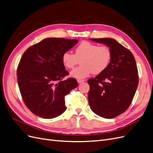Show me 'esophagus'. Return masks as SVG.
Instances as JSON below:
<instances>
[{
  "mask_svg": "<svg viewBox=\"0 0 153 153\" xmlns=\"http://www.w3.org/2000/svg\"><path fill=\"white\" fill-rule=\"evenodd\" d=\"M77 81L78 83H81V82L85 81V80H83V79H77Z\"/></svg>",
  "mask_w": 153,
  "mask_h": 153,
  "instance_id": "34e87169",
  "label": "esophagus"
}]
</instances>
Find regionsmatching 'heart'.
<instances>
[{"instance_id":"heart-1","label":"heart","mask_w":153,"mask_h":153,"mask_svg":"<svg viewBox=\"0 0 153 153\" xmlns=\"http://www.w3.org/2000/svg\"><path fill=\"white\" fill-rule=\"evenodd\" d=\"M112 53L106 46H99L89 41H83L76 47L75 53L66 51L62 55L63 65L68 69L74 67L79 61L81 65L71 72V76L83 79L93 72L99 74L105 71L112 60Z\"/></svg>"}]
</instances>
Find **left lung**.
Instances as JSON below:
<instances>
[{
    "label": "left lung",
    "instance_id": "1",
    "mask_svg": "<svg viewBox=\"0 0 153 153\" xmlns=\"http://www.w3.org/2000/svg\"><path fill=\"white\" fill-rule=\"evenodd\" d=\"M109 47L112 60L107 69L88 80L90 107L96 114L111 119L130 105L139 84L135 58L131 52L111 38L90 39Z\"/></svg>",
    "mask_w": 153,
    "mask_h": 153
}]
</instances>
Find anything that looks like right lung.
Masks as SVG:
<instances>
[{"mask_svg": "<svg viewBox=\"0 0 153 153\" xmlns=\"http://www.w3.org/2000/svg\"><path fill=\"white\" fill-rule=\"evenodd\" d=\"M78 40L46 38L28 48L17 68L18 84L25 104L34 114L45 119L61 115L67 109L65 97L78 83L63 65V54Z\"/></svg>", "mask_w": 153, "mask_h": 153, "instance_id": "add662e5", "label": "right lung"}]
</instances>
